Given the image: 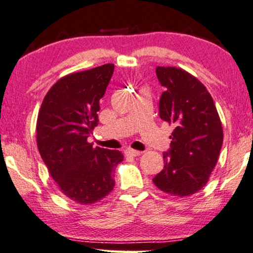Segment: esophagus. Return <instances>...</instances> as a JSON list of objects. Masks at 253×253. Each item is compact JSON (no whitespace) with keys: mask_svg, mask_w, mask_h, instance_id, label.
Instances as JSON below:
<instances>
[{"mask_svg":"<svg viewBox=\"0 0 253 253\" xmlns=\"http://www.w3.org/2000/svg\"><path fill=\"white\" fill-rule=\"evenodd\" d=\"M141 154V151L133 150V149H127V150H126V155L130 156V157H136V156H139Z\"/></svg>","mask_w":253,"mask_h":253,"instance_id":"obj_1","label":"esophagus"}]
</instances>
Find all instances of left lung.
I'll use <instances>...</instances> for the list:
<instances>
[{"label":"left lung","mask_w":253,"mask_h":253,"mask_svg":"<svg viewBox=\"0 0 253 253\" xmlns=\"http://www.w3.org/2000/svg\"><path fill=\"white\" fill-rule=\"evenodd\" d=\"M165 91L160 117L173 126L164 169L152 182L162 191L186 197L208 183L223 144V126L213 99L203 84L180 68L157 67Z\"/></svg>","instance_id":"left-lung-1"}]
</instances>
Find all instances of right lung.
I'll use <instances>...</instances> for the list:
<instances>
[{"instance_id": "right-lung-1", "label": "right lung", "mask_w": 253, "mask_h": 253, "mask_svg": "<svg viewBox=\"0 0 253 253\" xmlns=\"http://www.w3.org/2000/svg\"><path fill=\"white\" fill-rule=\"evenodd\" d=\"M114 68L108 63L62 77L45 95L37 117V148L49 173L63 195L83 205L110 193L115 168L123 161L121 151L88 142Z\"/></svg>"}]
</instances>
